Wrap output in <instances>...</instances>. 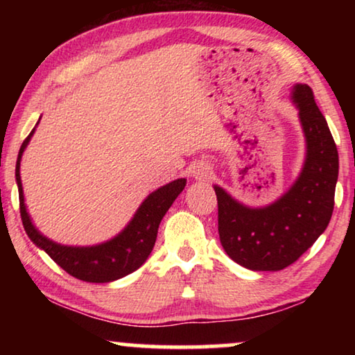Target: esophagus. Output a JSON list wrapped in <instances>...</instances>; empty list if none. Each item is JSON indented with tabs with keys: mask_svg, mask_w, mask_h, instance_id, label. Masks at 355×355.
I'll return each mask as SVG.
<instances>
[{
	"mask_svg": "<svg viewBox=\"0 0 355 355\" xmlns=\"http://www.w3.org/2000/svg\"><path fill=\"white\" fill-rule=\"evenodd\" d=\"M192 177H194L197 182H209L213 177L211 166L205 163V161H200V163H197L194 166V169H192Z\"/></svg>",
	"mask_w": 355,
	"mask_h": 355,
	"instance_id": "1",
	"label": "esophagus"
}]
</instances>
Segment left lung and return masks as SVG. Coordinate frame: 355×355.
Returning a JSON list of instances; mask_svg holds the SVG:
<instances>
[{
  "label": "left lung",
  "instance_id": "1",
  "mask_svg": "<svg viewBox=\"0 0 355 355\" xmlns=\"http://www.w3.org/2000/svg\"><path fill=\"white\" fill-rule=\"evenodd\" d=\"M305 159L291 188L266 207H248L214 184L220 244L250 271H280L313 245L329 225L338 180V152L307 84H294Z\"/></svg>",
  "mask_w": 355,
  "mask_h": 355
}]
</instances>
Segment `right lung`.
Returning <instances> with one entry per match:
<instances>
[{"mask_svg":"<svg viewBox=\"0 0 355 355\" xmlns=\"http://www.w3.org/2000/svg\"><path fill=\"white\" fill-rule=\"evenodd\" d=\"M40 120V119H39ZM39 122L35 123L37 127ZM23 141L19 158L15 166V180L19 186L20 199V214L23 227L31 241L48 254L53 261L58 263L65 272L73 277L91 282V284H107L125 277L141 268L153 250V245L158 235V227L161 219L164 218L167 209L172 207L180 192L184 189L186 178H177L173 182L161 186L144 199V202L136 209V213L125 228L116 236L107 239L105 243L95 245H64L45 235L35 228L31 216H29L25 205V194H23L20 163L29 141L35 131Z\"/></svg>","mask_w":355,"mask_h":355,"instance_id":"1","label":"right lung"}]
</instances>
